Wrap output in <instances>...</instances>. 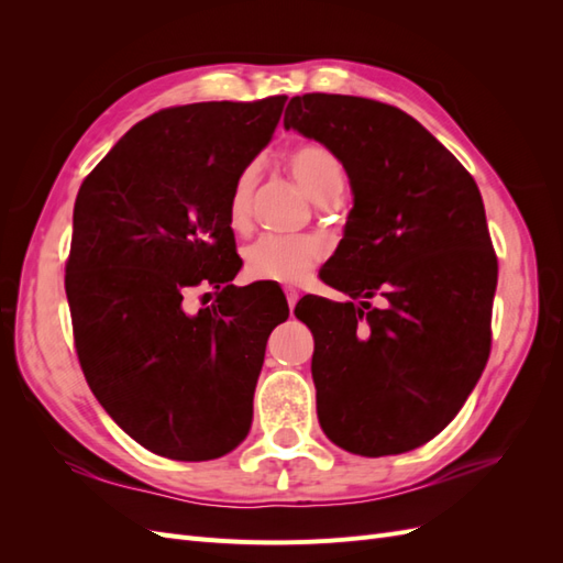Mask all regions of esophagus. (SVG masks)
<instances>
[{
    "mask_svg": "<svg viewBox=\"0 0 563 563\" xmlns=\"http://www.w3.org/2000/svg\"><path fill=\"white\" fill-rule=\"evenodd\" d=\"M284 294H286V302H288V308H296V302H298V298H300V294H298V288H291V286H286L284 288Z\"/></svg>",
    "mask_w": 563,
    "mask_h": 563,
    "instance_id": "1",
    "label": "esophagus"
}]
</instances>
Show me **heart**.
I'll list each match as a JSON object with an SVG mask.
<instances>
[{
	"instance_id": "heart-1",
	"label": "heart",
	"mask_w": 563,
	"mask_h": 563,
	"mask_svg": "<svg viewBox=\"0 0 563 563\" xmlns=\"http://www.w3.org/2000/svg\"><path fill=\"white\" fill-rule=\"evenodd\" d=\"M298 185L317 203H327L340 197L345 187V166L329 147L319 143L296 145L286 157ZM255 187V166H246L236 176L230 201L228 223L232 230L242 232L249 228L251 199ZM246 272L253 279L296 284L310 275V269L323 258V244L317 236H263L246 249Z\"/></svg>"
}]
</instances>
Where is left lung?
<instances>
[{"mask_svg": "<svg viewBox=\"0 0 563 563\" xmlns=\"http://www.w3.org/2000/svg\"><path fill=\"white\" fill-rule=\"evenodd\" d=\"M284 126L343 162L354 207L321 279L360 303L305 296L317 416L335 446L380 457L428 444L490 352L498 261L482 192L411 114L338 93L291 98ZM386 298L371 309L366 297Z\"/></svg>", "mask_w": 563, "mask_h": 563, "instance_id": "8db88e82", "label": "left lung"}]
</instances>
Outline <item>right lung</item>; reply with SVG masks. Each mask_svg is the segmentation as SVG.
<instances>
[{
	"label": "right lung",
	"mask_w": 563,
	"mask_h": 563,
	"mask_svg": "<svg viewBox=\"0 0 563 563\" xmlns=\"http://www.w3.org/2000/svg\"><path fill=\"white\" fill-rule=\"evenodd\" d=\"M284 103L159 110L79 187L65 265L79 364L108 416L157 455L213 460L251 430L265 343L288 305L232 284L228 201ZM197 285H213L217 305L187 313L181 298Z\"/></svg>",
	"instance_id": "1"
}]
</instances>
